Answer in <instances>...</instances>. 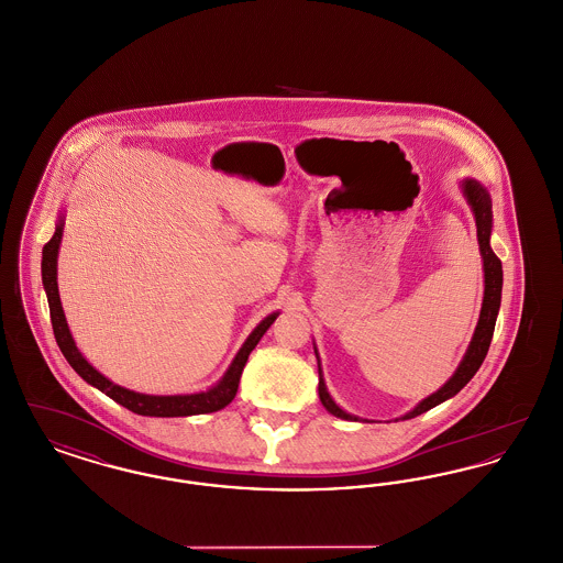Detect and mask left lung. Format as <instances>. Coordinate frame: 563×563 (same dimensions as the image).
<instances>
[{
	"instance_id": "left-lung-1",
	"label": "left lung",
	"mask_w": 563,
	"mask_h": 563,
	"mask_svg": "<svg viewBox=\"0 0 563 563\" xmlns=\"http://www.w3.org/2000/svg\"><path fill=\"white\" fill-rule=\"evenodd\" d=\"M462 194L471 207V211L475 214V223H477V241H479V251H482L483 260V276H485V291H483L482 314H479V322L475 327L473 340L468 344V350L462 358V363L457 365L454 375L424 401L418 402L409 413L402 416V420L416 418L424 411L432 409L439 402L452 399L457 395L468 382L471 377L477 374V369L482 367L483 358L489 350L492 344V335H494V327H496V317L500 310V297H503V264L496 257V253L489 246V236H492V198L487 194V189L483 188L479 181L475 179H464L462 181ZM317 352V349H314ZM319 358V352H317ZM319 397L324 405V409L329 413H333L335 418L342 420H358L356 416L346 413L338 402L331 399V395L327 393L324 386V377H322L321 361H319Z\"/></svg>"
}]
</instances>
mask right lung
<instances>
[{
  "instance_id": "right-lung-1",
  "label": "right lung",
  "mask_w": 563,
  "mask_h": 563,
  "mask_svg": "<svg viewBox=\"0 0 563 563\" xmlns=\"http://www.w3.org/2000/svg\"><path fill=\"white\" fill-rule=\"evenodd\" d=\"M63 217H58L56 230H54L53 239L44 244L42 249V283L46 289L48 297V306H51V321H53L54 338L56 344L63 352V356L67 358V363L76 369V374L80 375L84 382H88L90 386L99 388L101 393H106L109 399L120 402L122 407L131 409L133 413L139 416H154V418H179V416H198V413H211L219 411L225 405H230L232 399L236 397L239 390V382H241L242 369L246 365V358L251 354V350L260 344V340L264 338V333L268 331L269 324L276 321L278 312H272L264 321L260 322L253 333L246 338V342L242 344L239 354L234 356V361L230 363L228 372L223 377L214 384L213 388L205 390V393H194V395H143V393H134L129 388H122L118 384H113L106 375L99 374L76 346L71 331L65 321V312L60 306V297H58V285H56V257H58V246L63 239Z\"/></svg>"
}]
</instances>
